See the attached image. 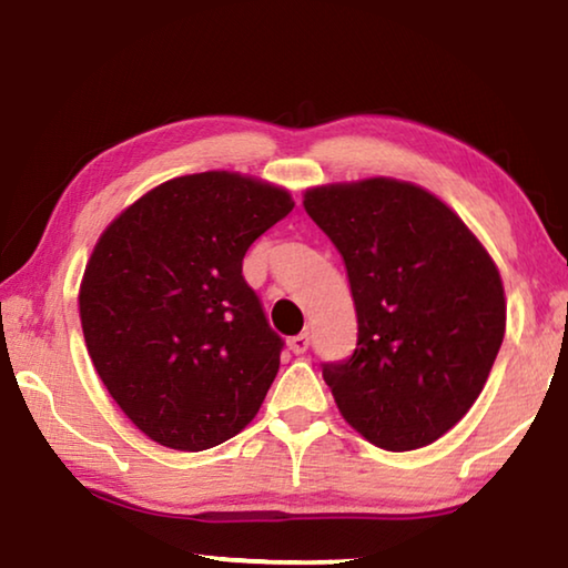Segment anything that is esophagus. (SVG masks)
<instances>
[{
  "mask_svg": "<svg viewBox=\"0 0 568 568\" xmlns=\"http://www.w3.org/2000/svg\"><path fill=\"white\" fill-rule=\"evenodd\" d=\"M290 347H292L294 355H304V353H307V347H310V335H307V333L294 335V337L290 339Z\"/></svg>",
  "mask_w": 568,
  "mask_h": 568,
  "instance_id": "obj_1",
  "label": "esophagus"
}]
</instances>
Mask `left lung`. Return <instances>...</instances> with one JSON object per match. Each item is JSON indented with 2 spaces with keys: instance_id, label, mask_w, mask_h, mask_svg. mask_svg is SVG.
Segmentation results:
<instances>
[{
  "instance_id": "left-lung-1",
  "label": "left lung",
  "mask_w": 568,
  "mask_h": 568,
  "mask_svg": "<svg viewBox=\"0 0 568 568\" xmlns=\"http://www.w3.org/2000/svg\"><path fill=\"white\" fill-rule=\"evenodd\" d=\"M302 205L343 256L357 314L355 353L322 365L339 414L375 447H426L473 408L503 345L493 256L414 182H333Z\"/></svg>"
}]
</instances>
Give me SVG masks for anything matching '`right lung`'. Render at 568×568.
Segmentation results:
<instances>
[{
  "label": "right lung",
  "mask_w": 568,
  "mask_h": 568,
  "mask_svg": "<svg viewBox=\"0 0 568 568\" xmlns=\"http://www.w3.org/2000/svg\"><path fill=\"white\" fill-rule=\"evenodd\" d=\"M292 207L290 190L213 170L162 182L101 233L78 292L85 347L152 442L203 452L254 422L284 343L241 268Z\"/></svg>",
  "instance_id": "add662e5"
}]
</instances>
